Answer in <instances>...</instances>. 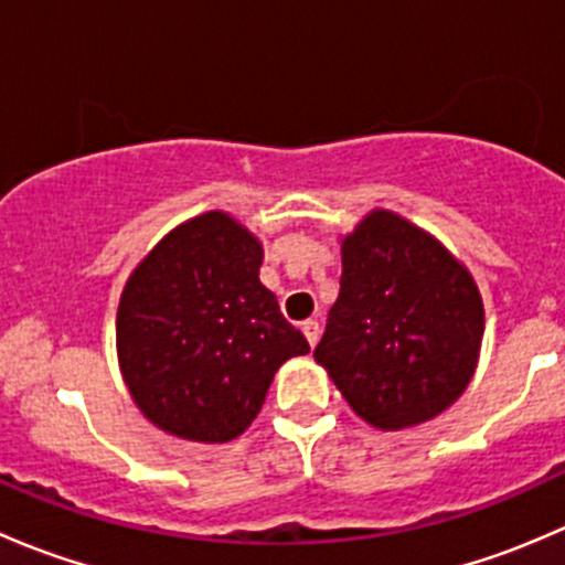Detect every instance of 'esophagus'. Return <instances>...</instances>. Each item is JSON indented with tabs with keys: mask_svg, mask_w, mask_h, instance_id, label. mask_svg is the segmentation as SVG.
I'll return each instance as SVG.
<instances>
[{
	"mask_svg": "<svg viewBox=\"0 0 565 565\" xmlns=\"http://www.w3.org/2000/svg\"><path fill=\"white\" fill-rule=\"evenodd\" d=\"M300 330H303L306 341H309L311 347H317V341H319V322H317V319H306V322L300 324Z\"/></svg>",
	"mask_w": 565,
	"mask_h": 565,
	"instance_id": "obj_1",
	"label": "esophagus"
}]
</instances>
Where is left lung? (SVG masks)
<instances>
[{
  "mask_svg": "<svg viewBox=\"0 0 565 565\" xmlns=\"http://www.w3.org/2000/svg\"><path fill=\"white\" fill-rule=\"evenodd\" d=\"M339 284L315 358L358 418L398 431L451 407L481 355L472 273L435 235L377 207L341 237Z\"/></svg>",
  "mask_w": 565,
  "mask_h": 565,
  "instance_id": "1",
  "label": "left lung"
}]
</instances>
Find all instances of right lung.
I'll return each mask as SVG.
<instances>
[{
	"label": "right lung",
	"mask_w": 565,
	"mask_h": 565,
	"mask_svg": "<svg viewBox=\"0 0 565 565\" xmlns=\"http://www.w3.org/2000/svg\"><path fill=\"white\" fill-rule=\"evenodd\" d=\"M262 241L224 210L182 221L134 267L117 309V361L150 424L230 443L254 424L273 377L309 341L259 281Z\"/></svg>",
	"instance_id": "add662e5"
}]
</instances>
